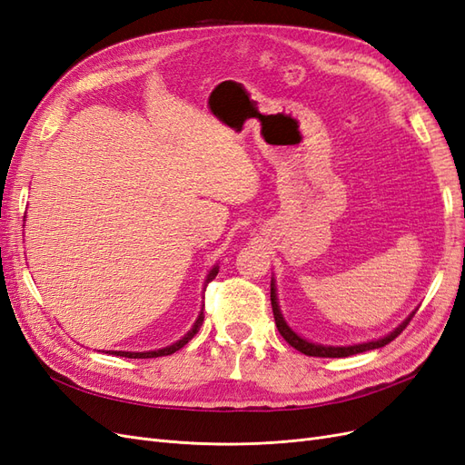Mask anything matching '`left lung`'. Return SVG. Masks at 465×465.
Returning <instances> with one entry per match:
<instances>
[{
    "mask_svg": "<svg viewBox=\"0 0 465 465\" xmlns=\"http://www.w3.org/2000/svg\"><path fill=\"white\" fill-rule=\"evenodd\" d=\"M272 308H273V318H275V326L279 330V333L283 335V340L294 347L297 351H301V353L308 355V357H331V359H337V357H349V355H357V353H362V351H371V349H378V347H384L388 345L390 341L396 340V337L407 328V323L411 322L413 314L407 316L400 326L393 330L391 333H388L386 337H380V340L376 341H367V343H359V345H347V347H331V345H318V343H312V341H306L302 340L301 335L294 333L289 326L287 322L283 318V314H281L279 311V304H277V292H275V281L272 279Z\"/></svg>",
    "mask_w": 465,
    "mask_h": 465,
    "instance_id": "8db88e82",
    "label": "left lung"
}]
</instances>
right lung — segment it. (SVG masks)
<instances>
[{"instance_id": "obj_1", "label": "right lung", "mask_w": 465, "mask_h": 465, "mask_svg": "<svg viewBox=\"0 0 465 465\" xmlns=\"http://www.w3.org/2000/svg\"><path fill=\"white\" fill-rule=\"evenodd\" d=\"M219 273V267L215 265L213 270L209 272V275H207V279H205V287H207V283L209 281H213L215 279V275ZM202 322H203V308H202V312H200V316H198V320H195V323L192 326V330L182 337V340H178L176 343H173V345H168V347H163V349H157V351H143V353H132V351H108V353H112V355H116V357H125V359H154V357H164V355H173V353H176L178 349H182L184 347L192 337L198 333V330H200V326H202Z\"/></svg>"}]
</instances>
